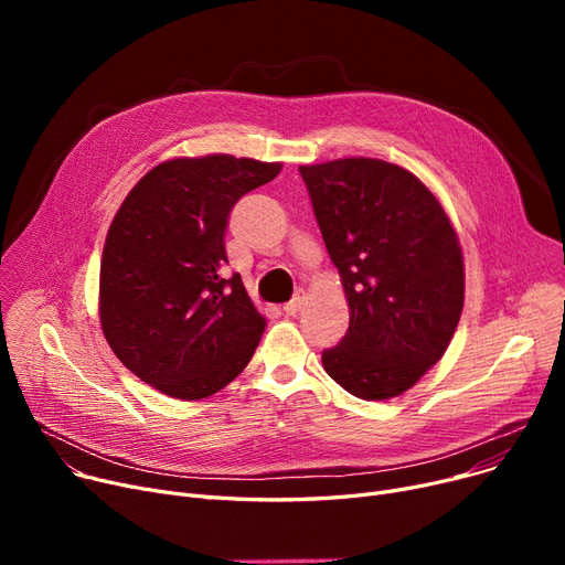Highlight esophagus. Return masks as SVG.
<instances>
[{"mask_svg":"<svg viewBox=\"0 0 565 565\" xmlns=\"http://www.w3.org/2000/svg\"><path fill=\"white\" fill-rule=\"evenodd\" d=\"M305 300H307V292H305V290L295 292V298H292L288 305H284L286 316H295V313H298V311L305 307Z\"/></svg>","mask_w":565,"mask_h":565,"instance_id":"34e87169","label":"esophagus"}]
</instances>
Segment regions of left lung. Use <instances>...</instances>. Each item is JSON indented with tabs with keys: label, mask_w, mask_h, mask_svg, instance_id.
Listing matches in <instances>:
<instances>
[{
	"label": "left lung",
	"mask_w": 565,
	"mask_h": 565,
	"mask_svg": "<svg viewBox=\"0 0 565 565\" xmlns=\"http://www.w3.org/2000/svg\"><path fill=\"white\" fill-rule=\"evenodd\" d=\"M300 173L350 307V328L322 350V366L358 398L401 396L441 360L462 313L465 263L451 220L417 175L392 162L343 158Z\"/></svg>",
	"instance_id": "left-lung-1"
}]
</instances>
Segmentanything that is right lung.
I'll return each mask as SVG.
<instances>
[{
	"label": "right lung",
	"instance_id": "right-lung-1",
	"mask_svg": "<svg viewBox=\"0 0 565 565\" xmlns=\"http://www.w3.org/2000/svg\"><path fill=\"white\" fill-rule=\"evenodd\" d=\"M281 162L224 153L148 171L118 207L100 263V324L118 360L158 392L196 401L241 375L263 337L241 275L224 279L231 207Z\"/></svg>",
	"mask_w": 565,
	"mask_h": 565
}]
</instances>
